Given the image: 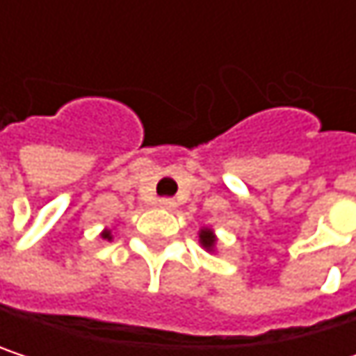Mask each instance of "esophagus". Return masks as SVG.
<instances>
[{
  "label": "esophagus",
  "mask_w": 356,
  "mask_h": 356,
  "mask_svg": "<svg viewBox=\"0 0 356 356\" xmlns=\"http://www.w3.org/2000/svg\"><path fill=\"white\" fill-rule=\"evenodd\" d=\"M159 206L165 208V210H173V208L177 206V202H175L173 197H161V200H159Z\"/></svg>",
  "instance_id": "1"
}]
</instances>
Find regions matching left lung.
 <instances>
[{"mask_svg": "<svg viewBox=\"0 0 356 356\" xmlns=\"http://www.w3.org/2000/svg\"><path fill=\"white\" fill-rule=\"evenodd\" d=\"M200 241H202V245L208 249H212V245H214V235H212V231L210 229H202V233H200Z\"/></svg>", "mask_w": 356, "mask_h": 356, "instance_id": "obj_1", "label": "left lung"}]
</instances>
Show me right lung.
<instances>
[{
	"instance_id": "add662e5",
	"label": "right lung",
	"mask_w": 356,
	"mask_h": 356,
	"mask_svg": "<svg viewBox=\"0 0 356 356\" xmlns=\"http://www.w3.org/2000/svg\"><path fill=\"white\" fill-rule=\"evenodd\" d=\"M103 239H111V231H105V233H103Z\"/></svg>"
}]
</instances>
